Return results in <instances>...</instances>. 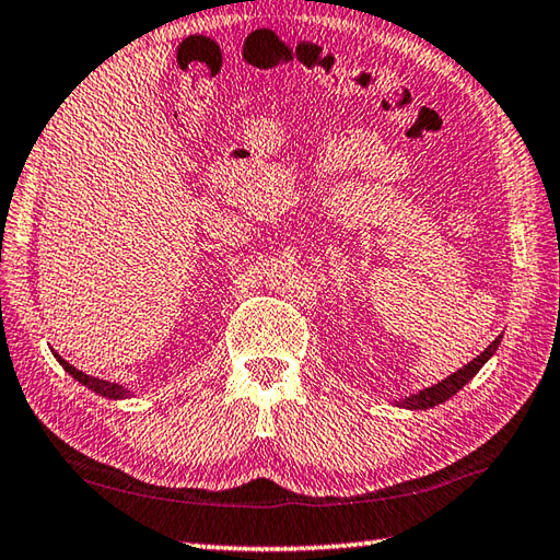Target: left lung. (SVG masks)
Wrapping results in <instances>:
<instances>
[{
    "instance_id": "8db88e82",
    "label": "left lung",
    "mask_w": 560,
    "mask_h": 560,
    "mask_svg": "<svg viewBox=\"0 0 560 560\" xmlns=\"http://www.w3.org/2000/svg\"><path fill=\"white\" fill-rule=\"evenodd\" d=\"M500 339L502 336H498V339H494L488 348H485V351L478 355V358H472V361L466 365V368H460L458 373H453V375H448L446 380H441L439 385H431V387H427V389H421L419 395H411V397H407V399H402V407H409V409H429V407H434V405H441V402H446L448 397H453L458 393V389L468 383L470 377H476V373L480 371V368L488 363V358L498 351V346H500Z\"/></svg>"
}]
</instances>
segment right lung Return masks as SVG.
<instances>
[{
	"instance_id": "1",
	"label": "right lung",
	"mask_w": 560,
	"mask_h": 560,
	"mask_svg": "<svg viewBox=\"0 0 560 560\" xmlns=\"http://www.w3.org/2000/svg\"><path fill=\"white\" fill-rule=\"evenodd\" d=\"M58 358V363L66 368V371L75 377V380H80L82 385H88L90 389H94V393L97 395H102V397H109V399H121V397H126L129 395V389H124L121 385H116V383H107V380H100V377H92V375H84L82 371H78V368H72L68 361H62V358L58 355V353H52Z\"/></svg>"
}]
</instances>
